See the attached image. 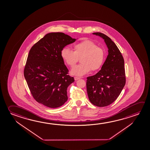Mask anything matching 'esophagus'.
Listing matches in <instances>:
<instances>
[{"label": "esophagus", "instance_id": "obj_1", "mask_svg": "<svg viewBox=\"0 0 150 150\" xmlns=\"http://www.w3.org/2000/svg\"><path fill=\"white\" fill-rule=\"evenodd\" d=\"M80 79V77H74V79L75 80V81H77V80H79Z\"/></svg>", "mask_w": 150, "mask_h": 150}]
</instances>
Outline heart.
Here are the masks:
<instances>
[{
  "label": "heart",
  "mask_w": 150,
  "mask_h": 150,
  "mask_svg": "<svg viewBox=\"0 0 150 150\" xmlns=\"http://www.w3.org/2000/svg\"><path fill=\"white\" fill-rule=\"evenodd\" d=\"M74 51L69 47H64L61 51V57L69 67H74L80 61L81 63L71 69L73 75L81 76L88 74L91 70L98 71L103 66L105 59V52L93 41L85 40L73 46Z\"/></svg>",
  "instance_id": "1"
}]
</instances>
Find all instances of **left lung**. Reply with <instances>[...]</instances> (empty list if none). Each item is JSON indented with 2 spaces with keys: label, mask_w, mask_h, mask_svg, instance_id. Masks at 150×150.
I'll list each match as a JSON object with an SVG mask.
<instances>
[{
  "label": "left lung",
  "mask_w": 150,
  "mask_h": 150,
  "mask_svg": "<svg viewBox=\"0 0 150 150\" xmlns=\"http://www.w3.org/2000/svg\"><path fill=\"white\" fill-rule=\"evenodd\" d=\"M93 34L104 40L108 55L100 70L87 78V91L91 103L97 107H106L116 100L125 85V62L118 47L110 38L100 32Z\"/></svg>",
  "instance_id": "left-lung-1"
}]
</instances>
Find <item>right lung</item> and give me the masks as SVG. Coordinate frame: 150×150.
<instances>
[{
  "instance_id": "right-lung-1",
  "label": "right lung",
  "mask_w": 150,
  "mask_h": 150,
  "mask_svg": "<svg viewBox=\"0 0 150 150\" xmlns=\"http://www.w3.org/2000/svg\"><path fill=\"white\" fill-rule=\"evenodd\" d=\"M62 32L47 33L31 48L24 76L39 103L58 108L67 100V89L74 81L61 57L62 50L76 41Z\"/></svg>"
}]
</instances>
